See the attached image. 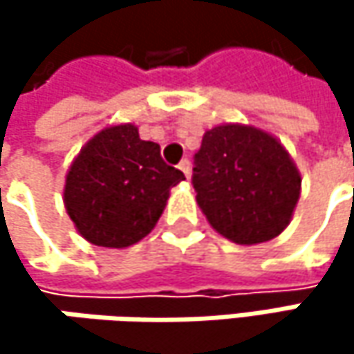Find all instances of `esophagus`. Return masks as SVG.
I'll list each match as a JSON object with an SVG mask.
<instances>
[{
    "instance_id": "obj_1",
    "label": "esophagus",
    "mask_w": 354,
    "mask_h": 354,
    "mask_svg": "<svg viewBox=\"0 0 354 354\" xmlns=\"http://www.w3.org/2000/svg\"><path fill=\"white\" fill-rule=\"evenodd\" d=\"M178 168H180V170L184 172V176L190 178V162H188V160H182V162L178 164Z\"/></svg>"
}]
</instances>
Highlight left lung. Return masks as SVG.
Listing matches in <instances>:
<instances>
[{
  "label": "left lung",
  "mask_w": 354,
  "mask_h": 354,
  "mask_svg": "<svg viewBox=\"0 0 354 354\" xmlns=\"http://www.w3.org/2000/svg\"><path fill=\"white\" fill-rule=\"evenodd\" d=\"M192 186L213 230L236 244H262L291 221L301 176L268 133L221 124L205 133L194 153Z\"/></svg>",
  "instance_id": "left-lung-1"
}]
</instances>
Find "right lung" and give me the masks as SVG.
I'll return each instance as SVG.
<instances>
[{"label": "right lung", "mask_w": 354, "mask_h": 354, "mask_svg": "<svg viewBox=\"0 0 354 354\" xmlns=\"http://www.w3.org/2000/svg\"><path fill=\"white\" fill-rule=\"evenodd\" d=\"M180 180L158 143L139 139L135 124H118L98 133L71 164L65 207L88 242L127 248L156 227Z\"/></svg>", "instance_id": "obj_1"}]
</instances>
